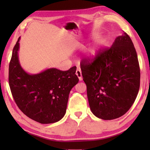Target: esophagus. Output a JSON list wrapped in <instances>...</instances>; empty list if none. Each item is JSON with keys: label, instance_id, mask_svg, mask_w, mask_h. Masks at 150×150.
Returning a JSON list of instances; mask_svg holds the SVG:
<instances>
[{"label": "esophagus", "instance_id": "esophagus-1", "mask_svg": "<svg viewBox=\"0 0 150 150\" xmlns=\"http://www.w3.org/2000/svg\"><path fill=\"white\" fill-rule=\"evenodd\" d=\"M76 74L78 77L79 81L83 80V77H82V73H81V71L79 69H78L76 71Z\"/></svg>", "mask_w": 150, "mask_h": 150}]
</instances>
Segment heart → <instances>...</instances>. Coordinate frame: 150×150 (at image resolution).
Wrapping results in <instances>:
<instances>
[{"instance_id": "heart-1", "label": "heart", "mask_w": 150, "mask_h": 150, "mask_svg": "<svg viewBox=\"0 0 150 150\" xmlns=\"http://www.w3.org/2000/svg\"><path fill=\"white\" fill-rule=\"evenodd\" d=\"M96 49L91 50L88 54V56L89 58H93L96 56Z\"/></svg>"}]
</instances>
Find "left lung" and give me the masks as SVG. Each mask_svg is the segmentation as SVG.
Instances as JSON below:
<instances>
[{
  "instance_id": "8db88e82",
  "label": "left lung",
  "mask_w": 150,
  "mask_h": 150,
  "mask_svg": "<svg viewBox=\"0 0 150 150\" xmlns=\"http://www.w3.org/2000/svg\"><path fill=\"white\" fill-rule=\"evenodd\" d=\"M81 69L94 115L111 120L129 110L139 89L140 69L133 43L126 33L94 59H83Z\"/></svg>"
}]
</instances>
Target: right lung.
I'll list each match as a JSON object with an SVG mask.
<instances>
[{
  "instance_id": "right-lung-1",
  "label": "right lung",
  "mask_w": 150,
  "mask_h": 150,
  "mask_svg": "<svg viewBox=\"0 0 150 150\" xmlns=\"http://www.w3.org/2000/svg\"><path fill=\"white\" fill-rule=\"evenodd\" d=\"M19 40L13 49L8 68L12 96L29 118L41 124L57 122L65 115L69 93L79 81L76 67L66 71L50 68L38 74H28L19 61Z\"/></svg>"
}]
</instances>
